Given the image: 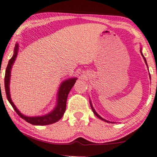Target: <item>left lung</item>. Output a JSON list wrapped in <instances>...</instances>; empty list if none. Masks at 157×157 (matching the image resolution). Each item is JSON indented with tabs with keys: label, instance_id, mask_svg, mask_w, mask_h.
<instances>
[{
	"label": "left lung",
	"instance_id": "left-lung-1",
	"mask_svg": "<svg viewBox=\"0 0 157 157\" xmlns=\"http://www.w3.org/2000/svg\"><path fill=\"white\" fill-rule=\"evenodd\" d=\"M140 53H141V55L142 56V57H143V58H144V62H145V63H146V65H147V60H146V58H144V56H143V54H142V48H140ZM149 77H150V79H151V76H150V74H149ZM90 106H91V108H92V111H93V112H94V115L97 116V117H98V118H100L101 119V120H102V121H106V123H109L110 121H106V120H105V119H104L103 118H101V116H100L99 114H98L97 112L95 111V110H94V109L93 108V106H92V103H91V101H90ZM111 123H112V122H111Z\"/></svg>",
	"mask_w": 157,
	"mask_h": 157
}]
</instances>
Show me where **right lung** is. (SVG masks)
Here are the masks:
<instances>
[{
    "label": "right lung",
    "instance_id": "add662e5",
    "mask_svg": "<svg viewBox=\"0 0 157 157\" xmlns=\"http://www.w3.org/2000/svg\"><path fill=\"white\" fill-rule=\"evenodd\" d=\"M18 44H15V48H14V54L10 60H9L8 66H7L6 71V75H5V89H6V93L7 98H8V101L10 102L11 106L15 110L18 116L21 117L27 122L30 124L35 125H46L53 124L57 122L60 118L63 116V114L66 109V101L68 94L71 91L72 86H74L75 83L77 80V78H71L63 82L60 85L59 90H58V95H57V104L55 109L50 113L46 114V115L42 116H36V117H29L23 115L20 112V111L16 108L15 104L12 101L10 94V73L11 69L16 59L18 52Z\"/></svg>",
    "mask_w": 157,
    "mask_h": 157
}]
</instances>
